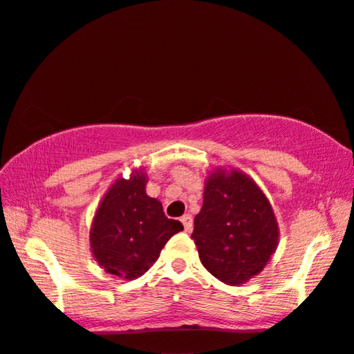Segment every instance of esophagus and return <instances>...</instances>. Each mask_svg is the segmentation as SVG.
I'll return each instance as SVG.
<instances>
[{"mask_svg":"<svg viewBox=\"0 0 354 354\" xmlns=\"http://www.w3.org/2000/svg\"><path fill=\"white\" fill-rule=\"evenodd\" d=\"M180 221H182L183 227H185V230H187V232H189L191 229H193V216H191L189 213H187V215H183L180 218Z\"/></svg>","mask_w":354,"mask_h":354,"instance_id":"34e87169","label":"esophagus"}]
</instances>
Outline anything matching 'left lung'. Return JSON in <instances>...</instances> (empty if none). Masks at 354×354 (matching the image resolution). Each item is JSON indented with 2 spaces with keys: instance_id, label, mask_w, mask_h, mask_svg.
Here are the masks:
<instances>
[{
  "instance_id": "left-lung-1",
  "label": "left lung",
  "mask_w": 354,
  "mask_h": 354,
  "mask_svg": "<svg viewBox=\"0 0 354 354\" xmlns=\"http://www.w3.org/2000/svg\"><path fill=\"white\" fill-rule=\"evenodd\" d=\"M279 229L268 199L239 171L212 172L191 239L202 265L229 286L259 274L277 246Z\"/></svg>"
}]
</instances>
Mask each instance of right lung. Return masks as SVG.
<instances>
[{
	"label": "right lung",
	"mask_w": 354,
	"mask_h": 354,
	"mask_svg": "<svg viewBox=\"0 0 354 354\" xmlns=\"http://www.w3.org/2000/svg\"><path fill=\"white\" fill-rule=\"evenodd\" d=\"M146 176L118 178L103 198L91 230V249L108 273L136 279L158 259L172 235L183 230L169 219L160 201L146 194Z\"/></svg>",
	"instance_id": "1"
}]
</instances>
